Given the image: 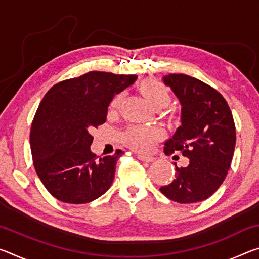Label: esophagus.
I'll return each instance as SVG.
<instances>
[{"label":"esophagus","mask_w":259,"mask_h":259,"mask_svg":"<svg viewBox=\"0 0 259 259\" xmlns=\"http://www.w3.org/2000/svg\"><path fill=\"white\" fill-rule=\"evenodd\" d=\"M137 157H138L140 161H143V162H153V161L155 160L154 157L151 156V155H144V154H138Z\"/></svg>","instance_id":"obj_1"}]
</instances>
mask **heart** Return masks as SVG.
Listing matches in <instances>:
<instances>
[{"label": "heart", "instance_id": "obj_1", "mask_svg": "<svg viewBox=\"0 0 259 259\" xmlns=\"http://www.w3.org/2000/svg\"><path fill=\"white\" fill-rule=\"evenodd\" d=\"M140 91H142V94L145 96V98L148 100V103H150L153 107L162 104L166 105L170 100L168 90H166L160 82L152 80V78H150V80H145L142 83V85H140ZM122 99H123V94L116 95L111 102V108H119L122 103ZM161 136L162 130L159 126L131 125L124 133L123 139L130 147L134 148V150L145 152L150 150V148L154 145V143L161 138Z\"/></svg>", "mask_w": 259, "mask_h": 259}]
</instances>
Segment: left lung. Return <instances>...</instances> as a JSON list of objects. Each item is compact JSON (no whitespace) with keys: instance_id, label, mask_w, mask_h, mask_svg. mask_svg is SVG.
<instances>
[{"instance_id":"obj_1","label":"left lung","mask_w":259,"mask_h":259,"mask_svg":"<svg viewBox=\"0 0 259 259\" xmlns=\"http://www.w3.org/2000/svg\"><path fill=\"white\" fill-rule=\"evenodd\" d=\"M181 103V125L164 143V153H182L187 166L160 191L178 203H195L216 192L229 171L235 148V125L224 97L212 87L185 74L162 78Z\"/></svg>"}]
</instances>
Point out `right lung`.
I'll use <instances>...</instances> for the list:
<instances>
[{
  "instance_id": "add662e5",
  "label": "right lung",
  "mask_w": 259,
  "mask_h": 259,
  "mask_svg": "<svg viewBox=\"0 0 259 259\" xmlns=\"http://www.w3.org/2000/svg\"><path fill=\"white\" fill-rule=\"evenodd\" d=\"M136 80L89 72L57 83L43 97L30 129V150L38 178L57 200L88 203L111 187L123 152L98 157L90 150V133L105 123L114 96Z\"/></svg>"
}]
</instances>
